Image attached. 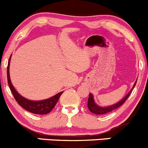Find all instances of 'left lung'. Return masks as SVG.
<instances>
[{
    "label": "left lung",
    "instance_id": "8db88e82",
    "mask_svg": "<svg viewBox=\"0 0 148 148\" xmlns=\"http://www.w3.org/2000/svg\"><path fill=\"white\" fill-rule=\"evenodd\" d=\"M136 82H137V81H136V82H135L134 85H133V87H132L131 91L127 94L123 98V99H122L121 100H120V101H118L117 103H116V104H113V105H111V106H104V107H103V106H100L99 105H97V104L95 103V99H94L93 95L90 93V95H89L88 101H87V107H88L89 110L95 114L101 115V114H107V113L112 112V111L114 110V109H116L117 108L119 107V106H121L122 104L125 102V100L128 99V97H129L130 94L131 93L132 90H133V89L134 88L135 85H136Z\"/></svg>",
    "mask_w": 148,
    "mask_h": 148
}]
</instances>
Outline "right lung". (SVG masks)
<instances>
[{"instance_id": "obj_1", "label": "right lung", "mask_w": 148, "mask_h": 148, "mask_svg": "<svg viewBox=\"0 0 148 148\" xmlns=\"http://www.w3.org/2000/svg\"><path fill=\"white\" fill-rule=\"evenodd\" d=\"M11 59V56L9 58L8 65L7 69V77H8V83L9 87H10L11 92H12L13 97H15L17 102L18 103L19 105H20L23 109L28 112L35 114H48L53 109L57 101L59 99L60 97L63 92H61L58 94L51 97L48 98L47 99L39 100V101H33V100H29L23 97L22 95H20L15 87L12 85L10 78V73H9V68H10V62Z\"/></svg>"}]
</instances>
